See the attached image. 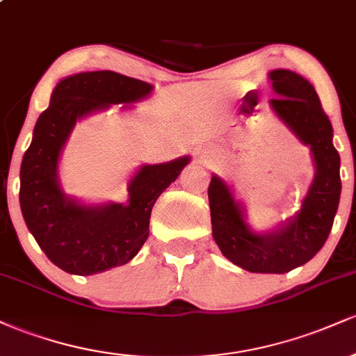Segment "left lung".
Instances as JSON below:
<instances>
[{
	"label": "left lung",
	"mask_w": 356,
	"mask_h": 356,
	"mask_svg": "<svg viewBox=\"0 0 356 356\" xmlns=\"http://www.w3.org/2000/svg\"><path fill=\"white\" fill-rule=\"evenodd\" d=\"M277 99L273 110L295 136L309 147L314 179L301 209L277 229L257 234L249 229L244 207L226 182L212 175L209 207L212 236L220 252L251 273H283L303 266L323 248L332 231L341 194L340 155L333 147V127L313 85L291 70L269 73Z\"/></svg>",
	"instance_id": "left-lung-1"
}]
</instances>
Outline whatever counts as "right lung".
<instances>
[{
  "label": "right lung",
  "instance_id": "obj_1",
  "mask_svg": "<svg viewBox=\"0 0 356 356\" xmlns=\"http://www.w3.org/2000/svg\"><path fill=\"white\" fill-rule=\"evenodd\" d=\"M152 85L102 70L67 76L36 120L33 140L19 170V206L24 222L48 259L70 275H97L129 263L149 236L150 212L191 157L142 165L129 182L125 204L85 206L63 194L58 159L76 120L113 104H134Z\"/></svg>",
  "mask_w": 356,
  "mask_h": 356
}]
</instances>
